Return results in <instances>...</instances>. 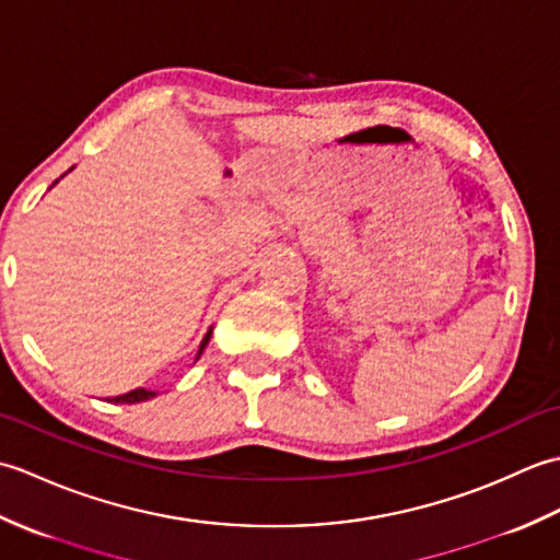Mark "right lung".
Segmentation results:
<instances>
[{"label":"right lung","instance_id":"right-lung-1","mask_svg":"<svg viewBox=\"0 0 560 560\" xmlns=\"http://www.w3.org/2000/svg\"><path fill=\"white\" fill-rule=\"evenodd\" d=\"M209 339H211V329L207 331V337L201 339V343H199V351H197V359L201 355V351L207 349V343H209ZM151 397H156V392H151V389H144V387H139V389H132V392H127V395H120V397H113V401L115 404H137V401H147V399H151Z\"/></svg>","mask_w":560,"mask_h":560}]
</instances>
